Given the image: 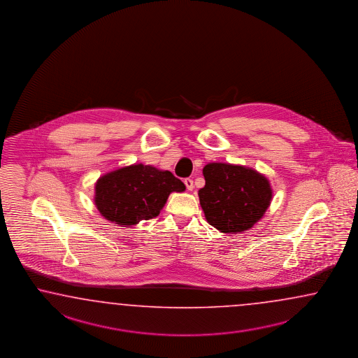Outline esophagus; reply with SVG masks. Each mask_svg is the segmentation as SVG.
<instances>
[{
    "mask_svg": "<svg viewBox=\"0 0 358 358\" xmlns=\"http://www.w3.org/2000/svg\"><path fill=\"white\" fill-rule=\"evenodd\" d=\"M185 185H186V189L189 190V192H192V189H194V181H192V178H185Z\"/></svg>",
    "mask_w": 358,
    "mask_h": 358,
    "instance_id": "esophagus-1",
    "label": "esophagus"
}]
</instances>
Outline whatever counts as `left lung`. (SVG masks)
<instances>
[{
  "label": "left lung",
  "mask_w": 358,
  "mask_h": 358,
  "mask_svg": "<svg viewBox=\"0 0 358 358\" xmlns=\"http://www.w3.org/2000/svg\"><path fill=\"white\" fill-rule=\"evenodd\" d=\"M199 190L201 210L208 224L221 233L236 234L252 227L271 206L269 180L252 168L210 163L203 168Z\"/></svg>",
  "instance_id": "8db88e82"
}]
</instances>
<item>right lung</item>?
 Listing matches in <instances>:
<instances>
[{
  "label": "right lung",
  "instance_id": "1",
  "mask_svg": "<svg viewBox=\"0 0 358 358\" xmlns=\"http://www.w3.org/2000/svg\"><path fill=\"white\" fill-rule=\"evenodd\" d=\"M181 180L169 171L133 164L98 178L94 203L108 221L134 227L142 220L157 217L171 192H185Z\"/></svg>",
  "mask_w": 358,
  "mask_h": 358
}]
</instances>
